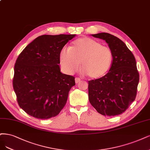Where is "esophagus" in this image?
Returning <instances> with one entry per match:
<instances>
[{"label":"esophagus","instance_id":"esophagus-1","mask_svg":"<svg viewBox=\"0 0 150 150\" xmlns=\"http://www.w3.org/2000/svg\"><path fill=\"white\" fill-rule=\"evenodd\" d=\"M80 81H81V79L80 78H79V77H76V78H75V82H76V84L79 83Z\"/></svg>","mask_w":150,"mask_h":150}]
</instances>
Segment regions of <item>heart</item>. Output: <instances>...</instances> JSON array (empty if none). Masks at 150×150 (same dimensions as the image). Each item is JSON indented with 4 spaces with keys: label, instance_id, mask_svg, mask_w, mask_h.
Segmentation results:
<instances>
[{
    "label": "heart",
    "instance_id": "1",
    "mask_svg": "<svg viewBox=\"0 0 150 150\" xmlns=\"http://www.w3.org/2000/svg\"><path fill=\"white\" fill-rule=\"evenodd\" d=\"M59 63L66 73L72 74L81 68L91 79L104 77L110 70L113 55L108 46L98 40L82 37L74 41L70 48H63L59 52Z\"/></svg>",
    "mask_w": 150,
    "mask_h": 150
}]
</instances>
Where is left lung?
Here are the masks:
<instances>
[{
  "instance_id": "obj_1",
  "label": "left lung",
  "mask_w": 150,
  "mask_h": 150,
  "mask_svg": "<svg viewBox=\"0 0 150 150\" xmlns=\"http://www.w3.org/2000/svg\"><path fill=\"white\" fill-rule=\"evenodd\" d=\"M105 40L113 55L111 68L104 77L89 81V100L103 115L124 112L137 96L139 73L135 56L124 42L108 33L92 35Z\"/></svg>"
}]
</instances>
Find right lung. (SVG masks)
<instances>
[{"label": "right lung", "mask_w": 150, "mask_h": 150, "mask_svg": "<svg viewBox=\"0 0 150 150\" xmlns=\"http://www.w3.org/2000/svg\"><path fill=\"white\" fill-rule=\"evenodd\" d=\"M75 36H40L19 54L13 87L19 106L30 116L48 119L58 115L66 105L75 78L61 73L59 55Z\"/></svg>", "instance_id": "add662e5"}]
</instances>
